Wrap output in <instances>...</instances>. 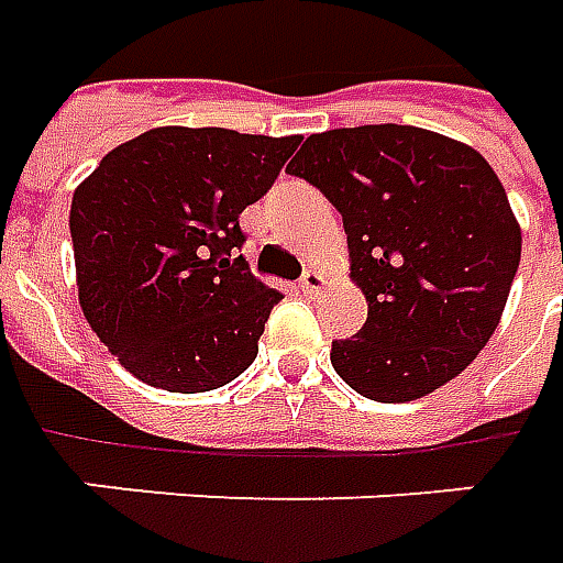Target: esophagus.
I'll use <instances>...</instances> for the list:
<instances>
[{
	"label": "esophagus",
	"mask_w": 563,
	"mask_h": 563,
	"mask_svg": "<svg viewBox=\"0 0 563 563\" xmlns=\"http://www.w3.org/2000/svg\"><path fill=\"white\" fill-rule=\"evenodd\" d=\"M300 288L302 294H318V290L324 288V275L318 273V269H306L300 278Z\"/></svg>",
	"instance_id": "obj_1"
}]
</instances>
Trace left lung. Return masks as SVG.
<instances>
[{"instance_id": "8db88e82", "label": "left lung", "mask_w": 563, "mask_h": 563, "mask_svg": "<svg viewBox=\"0 0 563 563\" xmlns=\"http://www.w3.org/2000/svg\"><path fill=\"white\" fill-rule=\"evenodd\" d=\"M336 211L366 324L330 364L378 402L418 400L476 361L521 261L509 199L479 151L418 126L309 135L288 166Z\"/></svg>"}]
</instances>
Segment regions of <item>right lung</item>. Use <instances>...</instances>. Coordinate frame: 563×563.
Wrapping results in <instances>:
<instances>
[{"label":"right lung","instance_id":"obj_1","mask_svg":"<svg viewBox=\"0 0 563 563\" xmlns=\"http://www.w3.org/2000/svg\"><path fill=\"white\" fill-rule=\"evenodd\" d=\"M300 135L157 126L109 151L71 197L84 318L135 378L175 394L242 376L282 294L239 254V214Z\"/></svg>","mask_w":563,"mask_h":563}]
</instances>
